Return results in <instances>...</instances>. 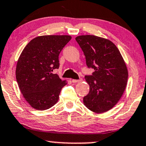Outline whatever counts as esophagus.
Returning <instances> with one entry per match:
<instances>
[{
    "instance_id": "34e87169",
    "label": "esophagus",
    "mask_w": 146,
    "mask_h": 146,
    "mask_svg": "<svg viewBox=\"0 0 146 146\" xmlns=\"http://www.w3.org/2000/svg\"><path fill=\"white\" fill-rule=\"evenodd\" d=\"M82 80L80 79V80H72V82L73 83H78V82H82Z\"/></svg>"
}]
</instances>
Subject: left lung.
I'll return each mask as SVG.
<instances>
[{"mask_svg":"<svg viewBox=\"0 0 146 146\" xmlns=\"http://www.w3.org/2000/svg\"><path fill=\"white\" fill-rule=\"evenodd\" d=\"M76 40L82 50L89 68H94L85 76L89 92L83 98L91 111L102 113L113 108L126 89L128 70L116 46L110 40L95 35H80Z\"/></svg>","mask_w":146,"mask_h":146,"instance_id":"left-lung-1","label":"left lung"}]
</instances>
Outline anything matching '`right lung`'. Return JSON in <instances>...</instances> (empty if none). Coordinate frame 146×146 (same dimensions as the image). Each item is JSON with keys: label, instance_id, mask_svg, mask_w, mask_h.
<instances>
[{"label": "right lung", "instance_id": "1", "mask_svg": "<svg viewBox=\"0 0 146 146\" xmlns=\"http://www.w3.org/2000/svg\"><path fill=\"white\" fill-rule=\"evenodd\" d=\"M71 39L70 35H43L26 45L17 61L16 78L21 92L33 108L46 110L57 103L67 84L57 74L59 55Z\"/></svg>", "mask_w": 146, "mask_h": 146}]
</instances>
